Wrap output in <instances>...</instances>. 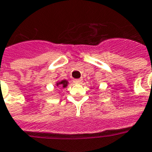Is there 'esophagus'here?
Instances as JSON below:
<instances>
[{"mask_svg":"<svg viewBox=\"0 0 152 152\" xmlns=\"http://www.w3.org/2000/svg\"><path fill=\"white\" fill-rule=\"evenodd\" d=\"M73 82L75 84H81L82 83V80L81 79H76L73 80Z\"/></svg>","mask_w":152,"mask_h":152,"instance_id":"34e87169","label":"esophagus"}]
</instances>
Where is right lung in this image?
<instances>
[{
    "label": "right lung",
    "mask_w": 152,
    "mask_h": 152,
    "mask_svg": "<svg viewBox=\"0 0 152 152\" xmlns=\"http://www.w3.org/2000/svg\"><path fill=\"white\" fill-rule=\"evenodd\" d=\"M57 86H61V88H66L68 86V81L66 80H58L55 84Z\"/></svg>",
    "instance_id": "1"
}]
</instances>
